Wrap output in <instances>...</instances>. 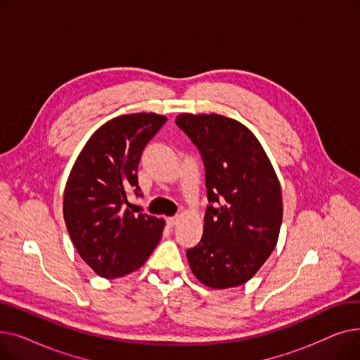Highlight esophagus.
I'll list each match as a JSON object with an SVG mask.
<instances>
[{"instance_id":"1","label":"esophagus","mask_w":360,"mask_h":360,"mask_svg":"<svg viewBox=\"0 0 360 360\" xmlns=\"http://www.w3.org/2000/svg\"><path fill=\"white\" fill-rule=\"evenodd\" d=\"M178 221H179V217H178V216H175V217H167V219H166L167 228H174V226L178 224Z\"/></svg>"}]
</instances>
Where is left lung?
Listing matches in <instances>:
<instances>
[{"label": "left lung", "instance_id": "obj_1", "mask_svg": "<svg viewBox=\"0 0 360 360\" xmlns=\"http://www.w3.org/2000/svg\"><path fill=\"white\" fill-rule=\"evenodd\" d=\"M176 125L198 148L209 205L204 232L186 258L213 289L247 283L274 250L283 217L280 184L262 146L240 122L181 113Z\"/></svg>", "mask_w": 360, "mask_h": 360}]
</instances>
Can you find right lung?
I'll list each match as a JSON object with an SVG mask.
<instances>
[{
    "instance_id": "right-lung-1",
    "label": "right lung",
    "mask_w": 360,
    "mask_h": 360,
    "mask_svg": "<svg viewBox=\"0 0 360 360\" xmlns=\"http://www.w3.org/2000/svg\"><path fill=\"white\" fill-rule=\"evenodd\" d=\"M166 122L158 113L110 120L89 139L64 191V220L87 266L115 278L140 269L162 238L165 221L129 212L128 193L141 195L137 169L147 143Z\"/></svg>"
}]
</instances>
